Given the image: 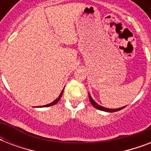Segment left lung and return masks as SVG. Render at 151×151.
I'll return each mask as SVG.
<instances>
[{
    "instance_id": "8db88e82",
    "label": "left lung",
    "mask_w": 151,
    "mask_h": 151,
    "mask_svg": "<svg viewBox=\"0 0 151 151\" xmlns=\"http://www.w3.org/2000/svg\"><path fill=\"white\" fill-rule=\"evenodd\" d=\"M88 96H89V99H90V102H91V103L92 104V106H94L95 108H96V109H98V110H103V111H106V112H116V111H118V110H122V109H124L125 106H123V107H121V108H118V109H108V108H105L103 107V106H99V104H97L96 102H95L93 99H92V98L91 97V96H90V94H88Z\"/></svg>"
}]
</instances>
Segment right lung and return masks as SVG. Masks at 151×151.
Wrapping results in <instances>:
<instances>
[{
    "instance_id": "obj_1",
    "label": "right lung",
    "mask_w": 151,
    "mask_h": 151,
    "mask_svg": "<svg viewBox=\"0 0 151 151\" xmlns=\"http://www.w3.org/2000/svg\"><path fill=\"white\" fill-rule=\"evenodd\" d=\"M63 92V90L62 91L61 93H60V95H59V96L58 97V98H57V99H55V100H54V101H53V102H52V103H49V104H47V105H45V106H42V107H44V106H53V105H55V104H56V103H58V102H59V99H60V98H61V97H62Z\"/></svg>"
}]
</instances>
